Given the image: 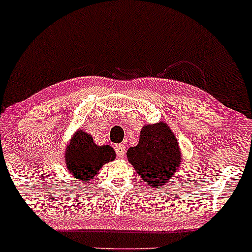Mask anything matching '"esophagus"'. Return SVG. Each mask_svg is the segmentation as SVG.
<instances>
[{
    "label": "esophagus",
    "instance_id": "esophagus-1",
    "mask_svg": "<svg viewBox=\"0 0 252 252\" xmlns=\"http://www.w3.org/2000/svg\"><path fill=\"white\" fill-rule=\"evenodd\" d=\"M126 144L121 143V144H117V146H116V154L120 156V158H123L124 154H126Z\"/></svg>",
    "mask_w": 252,
    "mask_h": 252
}]
</instances>
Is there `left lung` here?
<instances>
[{"label": "left lung", "mask_w": 252, "mask_h": 252, "mask_svg": "<svg viewBox=\"0 0 252 252\" xmlns=\"http://www.w3.org/2000/svg\"><path fill=\"white\" fill-rule=\"evenodd\" d=\"M126 158L140 178L153 189L166 185L181 164L175 135L163 122L143 126L138 144L130 147Z\"/></svg>", "instance_id": "left-lung-1"}]
</instances>
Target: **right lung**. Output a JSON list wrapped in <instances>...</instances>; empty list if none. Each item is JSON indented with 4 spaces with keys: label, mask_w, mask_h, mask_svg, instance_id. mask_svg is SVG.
Returning <instances> with one entry per match:
<instances>
[{
    "label": "right lung",
    "mask_w": 252,
    "mask_h": 252,
    "mask_svg": "<svg viewBox=\"0 0 252 252\" xmlns=\"http://www.w3.org/2000/svg\"><path fill=\"white\" fill-rule=\"evenodd\" d=\"M115 158L116 153L111 147L97 146L92 136L82 129L73 135L65 152L66 167L80 182L94 179L104 164Z\"/></svg>",
    "instance_id": "obj_1"
}]
</instances>
